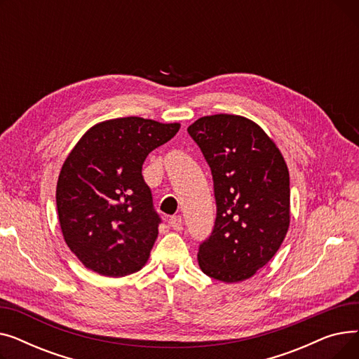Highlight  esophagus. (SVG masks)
<instances>
[{
  "label": "esophagus",
  "mask_w": 359,
  "mask_h": 359,
  "mask_svg": "<svg viewBox=\"0 0 359 359\" xmlns=\"http://www.w3.org/2000/svg\"><path fill=\"white\" fill-rule=\"evenodd\" d=\"M170 225H172V229L173 230H180L182 229V222H183V219H182V217L180 215H173V217H170Z\"/></svg>",
  "instance_id": "obj_1"
}]
</instances>
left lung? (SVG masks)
Listing matches in <instances>:
<instances>
[{"instance_id": "8db88e82", "label": "left lung", "mask_w": 359, "mask_h": 359, "mask_svg": "<svg viewBox=\"0 0 359 359\" xmlns=\"http://www.w3.org/2000/svg\"><path fill=\"white\" fill-rule=\"evenodd\" d=\"M187 132L211 168L217 205L212 233L199 244V266L217 280H244L266 265L287 236V164L263 129L243 116H203Z\"/></svg>"}]
</instances>
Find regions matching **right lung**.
I'll return each mask as SVG.
<instances>
[{
  "label": "right lung",
  "instance_id": "obj_1",
  "mask_svg": "<svg viewBox=\"0 0 359 359\" xmlns=\"http://www.w3.org/2000/svg\"><path fill=\"white\" fill-rule=\"evenodd\" d=\"M179 128L137 116L106 121L90 128L67 157L56 208L65 243L86 268L119 278L145 265L161 218L142 164Z\"/></svg>",
  "mask_w": 359,
  "mask_h": 359
}]
</instances>
